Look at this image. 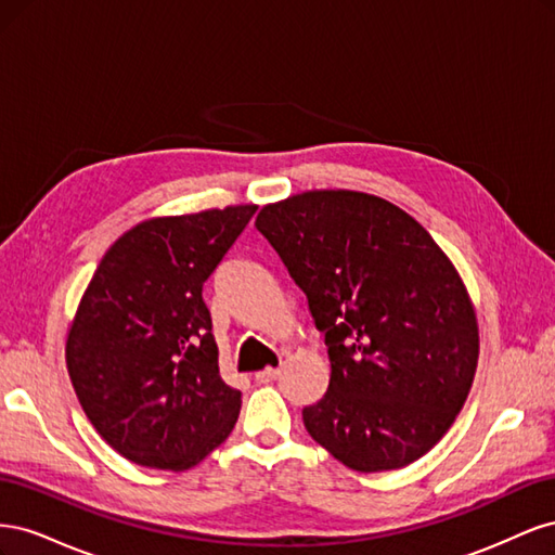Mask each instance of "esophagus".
<instances>
[{
	"label": "esophagus",
	"instance_id": "1",
	"mask_svg": "<svg viewBox=\"0 0 555 555\" xmlns=\"http://www.w3.org/2000/svg\"><path fill=\"white\" fill-rule=\"evenodd\" d=\"M280 377V367H263V371H259L257 375H255V379L259 382V384H268V382H273V379H278Z\"/></svg>",
	"mask_w": 555,
	"mask_h": 555
}]
</instances>
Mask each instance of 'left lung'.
<instances>
[{"label":"left lung","instance_id":"8db88e82","mask_svg":"<svg viewBox=\"0 0 555 555\" xmlns=\"http://www.w3.org/2000/svg\"><path fill=\"white\" fill-rule=\"evenodd\" d=\"M261 236L304 289L328 347L312 440L359 473L422 459L473 386L479 331L456 268L405 210L324 190L261 208Z\"/></svg>","mask_w":555,"mask_h":555}]
</instances>
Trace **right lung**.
<instances>
[{"mask_svg":"<svg viewBox=\"0 0 555 555\" xmlns=\"http://www.w3.org/2000/svg\"><path fill=\"white\" fill-rule=\"evenodd\" d=\"M257 212L157 217L99 261L66 340V367L96 433L127 461L188 469L236 426L204 282Z\"/></svg>","mask_w":555,"mask_h":555,"instance_id":"right-lung-1","label":"right lung"}]
</instances>
